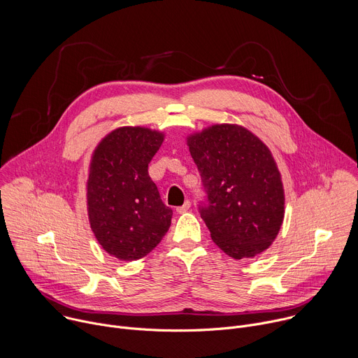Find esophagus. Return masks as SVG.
Here are the masks:
<instances>
[{
  "label": "esophagus",
  "instance_id": "34e87169",
  "mask_svg": "<svg viewBox=\"0 0 358 358\" xmlns=\"http://www.w3.org/2000/svg\"><path fill=\"white\" fill-rule=\"evenodd\" d=\"M191 208V202L189 201H185L181 206H178L176 210H177V213H184V212H187L188 209Z\"/></svg>",
  "mask_w": 358,
  "mask_h": 358
}]
</instances>
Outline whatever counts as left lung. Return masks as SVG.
<instances>
[{"label": "left lung", "mask_w": 358, "mask_h": 358, "mask_svg": "<svg viewBox=\"0 0 358 358\" xmlns=\"http://www.w3.org/2000/svg\"><path fill=\"white\" fill-rule=\"evenodd\" d=\"M206 201L198 210L213 243L231 259L267 250L284 220L281 174L268 148L239 125H213L187 138Z\"/></svg>", "instance_id": "obj_1"}]
</instances>
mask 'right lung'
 Masks as SVG:
<instances>
[{"label":"right lung","mask_w":358,"mask_h":358,"mask_svg":"<svg viewBox=\"0 0 358 358\" xmlns=\"http://www.w3.org/2000/svg\"><path fill=\"white\" fill-rule=\"evenodd\" d=\"M163 141L162 132L124 127L108 134L92 153L88 219L101 248L119 260L148 256L171 224L173 210L148 171Z\"/></svg>","instance_id":"obj_1"}]
</instances>
